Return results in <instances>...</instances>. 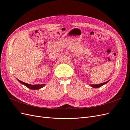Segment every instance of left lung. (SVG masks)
<instances>
[{"mask_svg": "<svg viewBox=\"0 0 130 130\" xmlns=\"http://www.w3.org/2000/svg\"><path fill=\"white\" fill-rule=\"evenodd\" d=\"M108 81H109V80L107 81H106V82H104V83H102V84H98V85H90V86H91V87H94V88H99V87H101V86H103V85H105L106 84H107Z\"/></svg>", "mask_w": 130, "mask_h": 130, "instance_id": "left-lung-1", "label": "left lung"}]
</instances>
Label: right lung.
Listing matches in <instances>:
<instances>
[{"mask_svg":"<svg viewBox=\"0 0 130 130\" xmlns=\"http://www.w3.org/2000/svg\"><path fill=\"white\" fill-rule=\"evenodd\" d=\"M18 81L20 82V83H21L22 84L25 85V86H26V87L27 88H29L31 89H40L42 87H44V86H45L44 84H42V85H30V84H26V83H25V82H23V81H21L19 80H18Z\"/></svg>","mask_w":130,"mask_h":130,"instance_id":"obj_1","label":"right lung"}]
</instances>
